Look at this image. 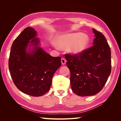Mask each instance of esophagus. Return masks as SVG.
I'll list each match as a JSON object with an SVG mask.
<instances>
[{
  "label": "esophagus",
  "mask_w": 121,
  "mask_h": 121,
  "mask_svg": "<svg viewBox=\"0 0 121 121\" xmlns=\"http://www.w3.org/2000/svg\"><path fill=\"white\" fill-rule=\"evenodd\" d=\"M61 63H62V65H65V63H66V60L64 58L61 59Z\"/></svg>",
  "instance_id": "34e87169"
}]
</instances>
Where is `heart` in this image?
I'll return each instance as SVG.
<instances>
[{"mask_svg": "<svg viewBox=\"0 0 121 121\" xmlns=\"http://www.w3.org/2000/svg\"><path fill=\"white\" fill-rule=\"evenodd\" d=\"M89 38L87 35L81 32L62 35L57 38V43L53 42L56 48H69V51L74 54H79L83 52L89 45Z\"/></svg>", "mask_w": 121, "mask_h": 121, "instance_id": "1", "label": "heart"}]
</instances>
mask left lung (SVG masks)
<instances>
[{"label":"left lung","mask_w":121,"mask_h":121,"mask_svg":"<svg viewBox=\"0 0 121 121\" xmlns=\"http://www.w3.org/2000/svg\"><path fill=\"white\" fill-rule=\"evenodd\" d=\"M92 46L79 54L65 55L70 71V85L76 95H95L105 86L111 73V51L105 37L93 29Z\"/></svg>","instance_id":"obj_1"}]
</instances>
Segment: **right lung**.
<instances>
[{
    "label": "right lung",
    "mask_w": 121,
    "mask_h": 121,
    "mask_svg": "<svg viewBox=\"0 0 121 121\" xmlns=\"http://www.w3.org/2000/svg\"><path fill=\"white\" fill-rule=\"evenodd\" d=\"M33 28L24 29L13 43L9 61L11 77L18 89L26 95L39 97L49 91L54 73L61 66V57H53L37 46L39 40ZM29 43L35 45L26 52Z\"/></svg>",
    "instance_id": "1"
}]
</instances>
